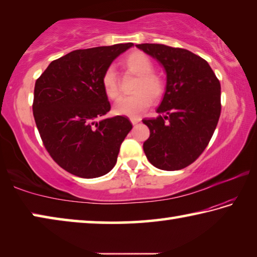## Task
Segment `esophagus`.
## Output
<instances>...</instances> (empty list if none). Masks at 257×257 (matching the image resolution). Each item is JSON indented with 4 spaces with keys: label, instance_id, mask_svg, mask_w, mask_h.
I'll return each instance as SVG.
<instances>
[{
    "label": "esophagus",
    "instance_id": "1",
    "mask_svg": "<svg viewBox=\"0 0 257 257\" xmlns=\"http://www.w3.org/2000/svg\"><path fill=\"white\" fill-rule=\"evenodd\" d=\"M130 121L134 125H136L138 122H141V118H130Z\"/></svg>",
    "mask_w": 257,
    "mask_h": 257
}]
</instances>
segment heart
Returning a JSON list of instances; mask_svg holds the SVG:
<instances>
[{"mask_svg": "<svg viewBox=\"0 0 257 257\" xmlns=\"http://www.w3.org/2000/svg\"><path fill=\"white\" fill-rule=\"evenodd\" d=\"M124 67L138 76L135 82L134 94L120 98L114 105L115 113L136 118L143 114L152 104V99L162 96L165 89L164 80L153 72L152 60L141 51H135L125 56ZM102 87L108 98L116 99L120 96V85L113 67H108L102 75Z\"/></svg>", "mask_w": 257, "mask_h": 257, "instance_id": "b5f03b06", "label": "heart"}]
</instances>
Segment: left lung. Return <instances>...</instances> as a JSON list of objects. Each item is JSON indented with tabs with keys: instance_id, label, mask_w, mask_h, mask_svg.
<instances>
[{
	"instance_id": "8db88e82",
	"label": "left lung",
	"mask_w": 257,
	"mask_h": 257,
	"mask_svg": "<svg viewBox=\"0 0 257 257\" xmlns=\"http://www.w3.org/2000/svg\"><path fill=\"white\" fill-rule=\"evenodd\" d=\"M167 72V86L155 119H144L150 137L147 160L165 171L188 167L210 143L221 113V85L205 60L185 49L138 44Z\"/></svg>"
}]
</instances>
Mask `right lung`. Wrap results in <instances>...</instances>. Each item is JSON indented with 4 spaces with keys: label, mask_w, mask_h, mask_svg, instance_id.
Here are the masks:
<instances>
[{
    "label": "right lung",
    "mask_w": 257,
    "mask_h": 257,
    "mask_svg": "<svg viewBox=\"0 0 257 257\" xmlns=\"http://www.w3.org/2000/svg\"><path fill=\"white\" fill-rule=\"evenodd\" d=\"M133 43L76 50L52 61L36 80L33 113L46 151L61 168L80 178H97L116 163L132 130L128 118H104L111 105L102 75Z\"/></svg>",
    "instance_id": "obj_1"
}]
</instances>
